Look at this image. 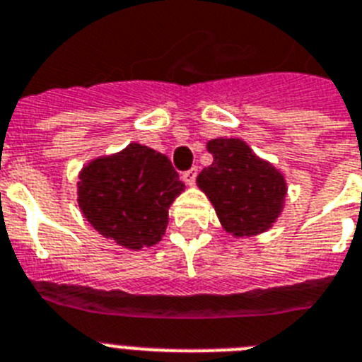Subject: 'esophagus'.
Instances as JSON below:
<instances>
[{
  "instance_id": "esophagus-1",
  "label": "esophagus",
  "mask_w": 362,
  "mask_h": 362,
  "mask_svg": "<svg viewBox=\"0 0 362 362\" xmlns=\"http://www.w3.org/2000/svg\"><path fill=\"white\" fill-rule=\"evenodd\" d=\"M196 175H198V168H190L188 172H185V174H183V181L187 185H190V187H192L194 181H196Z\"/></svg>"
}]
</instances>
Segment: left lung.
I'll use <instances>...</instances> for the list:
<instances>
[{
  "mask_svg": "<svg viewBox=\"0 0 362 362\" xmlns=\"http://www.w3.org/2000/svg\"><path fill=\"white\" fill-rule=\"evenodd\" d=\"M213 164L202 170L196 183L213 203L223 231L235 238L255 237L277 222L286 199L281 170L255 155L242 139L209 140Z\"/></svg>",
  "mask_w": 362,
  "mask_h": 362,
  "instance_id": "left-lung-1",
  "label": "left lung"
}]
</instances>
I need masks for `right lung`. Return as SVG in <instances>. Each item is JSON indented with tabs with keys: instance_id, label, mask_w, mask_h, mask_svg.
Here are the masks:
<instances>
[{
	"instance_id": "add662e5",
	"label": "right lung",
	"mask_w": 362,
	"mask_h": 362,
	"mask_svg": "<svg viewBox=\"0 0 362 362\" xmlns=\"http://www.w3.org/2000/svg\"><path fill=\"white\" fill-rule=\"evenodd\" d=\"M77 177V205L86 222L133 252L164 237L170 205L185 190L168 157L136 142L88 160Z\"/></svg>"
}]
</instances>
